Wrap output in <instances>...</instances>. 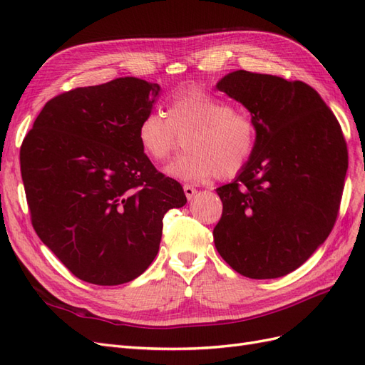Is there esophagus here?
Listing matches in <instances>:
<instances>
[{"mask_svg":"<svg viewBox=\"0 0 365 365\" xmlns=\"http://www.w3.org/2000/svg\"><path fill=\"white\" fill-rule=\"evenodd\" d=\"M182 189H184V193H185V196H187V200H192V197L196 195V189H195V187L193 185H190V184H185L184 187H182Z\"/></svg>","mask_w":365,"mask_h":365,"instance_id":"34e87169","label":"esophagus"}]
</instances>
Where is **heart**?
<instances>
[{
  "instance_id": "obj_1",
  "label": "heart",
  "mask_w": 365,
  "mask_h": 365,
  "mask_svg": "<svg viewBox=\"0 0 365 365\" xmlns=\"http://www.w3.org/2000/svg\"><path fill=\"white\" fill-rule=\"evenodd\" d=\"M185 137V153L172 161L165 173L175 180L201 182L233 178L247 168L257 146L259 126L250 113L204 90L172 97L164 115L149 113L140 120L137 140L153 163L170 158Z\"/></svg>"
}]
</instances>
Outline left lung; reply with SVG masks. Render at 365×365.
Instances as JSON below:
<instances>
[{
    "mask_svg": "<svg viewBox=\"0 0 365 365\" xmlns=\"http://www.w3.org/2000/svg\"><path fill=\"white\" fill-rule=\"evenodd\" d=\"M259 126L254 155L216 189L217 252L250 279H277L312 256L332 231L349 168L347 143L312 86L239 70L217 83Z\"/></svg>",
    "mask_w": 365,
    "mask_h": 365,
    "instance_id": "obj_1",
    "label": "left lung"
}]
</instances>
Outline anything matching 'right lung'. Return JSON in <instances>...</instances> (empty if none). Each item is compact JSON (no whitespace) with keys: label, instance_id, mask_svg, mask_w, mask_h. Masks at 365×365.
Listing matches in <instances>:
<instances>
[{"label":"right lung","instance_id":"1","mask_svg":"<svg viewBox=\"0 0 365 365\" xmlns=\"http://www.w3.org/2000/svg\"><path fill=\"white\" fill-rule=\"evenodd\" d=\"M158 93L137 77L74 88L46 103L21 145L31 225L83 282L137 279L158 254L164 215L187 202L137 140Z\"/></svg>","mask_w":365,"mask_h":365}]
</instances>
